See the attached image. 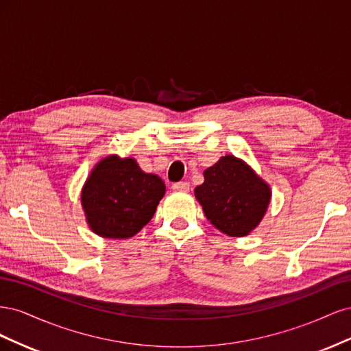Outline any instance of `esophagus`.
<instances>
[{"instance_id":"34e87169","label":"esophagus","mask_w":351,"mask_h":351,"mask_svg":"<svg viewBox=\"0 0 351 351\" xmlns=\"http://www.w3.org/2000/svg\"><path fill=\"white\" fill-rule=\"evenodd\" d=\"M173 190L174 192H189L190 190V184L186 182H180V183H174L173 184Z\"/></svg>"}]
</instances>
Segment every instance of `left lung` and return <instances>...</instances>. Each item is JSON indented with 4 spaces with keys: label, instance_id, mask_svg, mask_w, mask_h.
Segmentation results:
<instances>
[{
    "label": "left lung",
    "instance_id": "left-lung-1",
    "mask_svg": "<svg viewBox=\"0 0 351 351\" xmlns=\"http://www.w3.org/2000/svg\"><path fill=\"white\" fill-rule=\"evenodd\" d=\"M204 177L195 196L210 224L231 237L249 236L267 214L269 184L234 155L221 156Z\"/></svg>",
    "mask_w": 351,
    "mask_h": 351
}]
</instances>
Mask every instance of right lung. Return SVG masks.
Masks as SVG:
<instances>
[{"instance_id": "add662e5", "label": "right lung", "mask_w": 351, "mask_h": 351, "mask_svg": "<svg viewBox=\"0 0 351 351\" xmlns=\"http://www.w3.org/2000/svg\"><path fill=\"white\" fill-rule=\"evenodd\" d=\"M165 195L156 174L145 173L132 156L108 155L92 168L80 193L89 228L104 239H130L155 214Z\"/></svg>"}]
</instances>
